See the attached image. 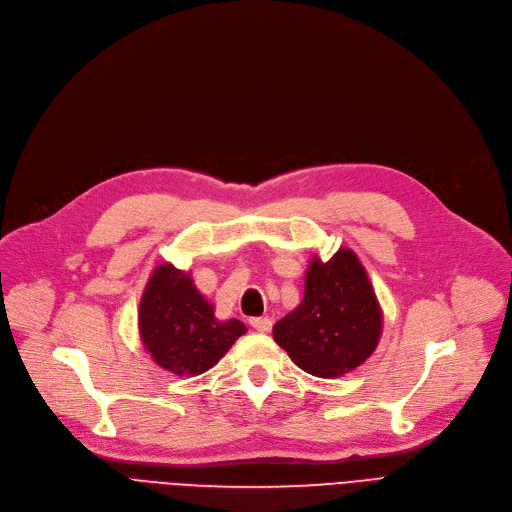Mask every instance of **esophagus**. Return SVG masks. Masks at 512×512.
Segmentation results:
<instances>
[{
    "label": "esophagus",
    "mask_w": 512,
    "mask_h": 512,
    "mask_svg": "<svg viewBox=\"0 0 512 512\" xmlns=\"http://www.w3.org/2000/svg\"><path fill=\"white\" fill-rule=\"evenodd\" d=\"M251 326L257 332H270L272 330V319L270 317H253L251 319Z\"/></svg>",
    "instance_id": "1"
}]
</instances>
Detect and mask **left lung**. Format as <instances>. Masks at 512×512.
Segmentation results:
<instances>
[{
  "instance_id": "8db88e82",
  "label": "left lung",
  "mask_w": 512,
  "mask_h": 512,
  "mask_svg": "<svg viewBox=\"0 0 512 512\" xmlns=\"http://www.w3.org/2000/svg\"><path fill=\"white\" fill-rule=\"evenodd\" d=\"M382 313L357 255L340 249L311 261L303 303L274 326V340L317 378H338L359 367L378 346Z\"/></svg>"
}]
</instances>
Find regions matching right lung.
<instances>
[{
  "label": "right lung",
  "mask_w": 512,
  "mask_h": 512,
  "mask_svg": "<svg viewBox=\"0 0 512 512\" xmlns=\"http://www.w3.org/2000/svg\"><path fill=\"white\" fill-rule=\"evenodd\" d=\"M139 326L155 363L176 375L207 371L247 332L238 319H215L191 276L170 263L159 265L145 288Z\"/></svg>",
  "instance_id": "add662e5"
}]
</instances>
